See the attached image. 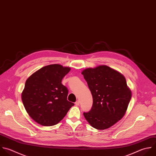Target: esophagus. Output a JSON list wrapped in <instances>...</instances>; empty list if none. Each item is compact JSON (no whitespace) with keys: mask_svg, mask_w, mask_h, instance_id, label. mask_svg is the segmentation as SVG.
<instances>
[{"mask_svg":"<svg viewBox=\"0 0 156 156\" xmlns=\"http://www.w3.org/2000/svg\"><path fill=\"white\" fill-rule=\"evenodd\" d=\"M75 104L76 105H79V104H80V101H77L76 102H75Z\"/></svg>","mask_w":156,"mask_h":156,"instance_id":"obj_1","label":"esophagus"}]
</instances>
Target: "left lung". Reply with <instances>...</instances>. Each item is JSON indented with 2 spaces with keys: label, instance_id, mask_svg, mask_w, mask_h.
Instances as JSON below:
<instances>
[{
  "label": "left lung",
  "instance_id": "obj_1",
  "mask_svg": "<svg viewBox=\"0 0 156 156\" xmlns=\"http://www.w3.org/2000/svg\"><path fill=\"white\" fill-rule=\"evenodd\" d=\"M93 96L91 110L83 112L90 124L106 129L124 115L131 99L125 77L107 66L88 68L82 73Z\"/></svg>",
  "mask_w": 156,
  "mask_h": 156
}]
</instances>
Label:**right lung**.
I'll return each instance as SVG.
<instances>
[{
    "mask_svg": "<svg viewBox=\"0 0 156 156\" xmlns=\"http://www.w3.org/2000/svg\"><path fill=\"white\" fill-rule=\"evenodd\" d=\"M70 68L50 65L40 69L26 80L22 93L24 106L38 124L51 126L58 123L74 103L67 100L68 90L62 83Z\"/></svg>",
    "mask_w": 156,
    "mask_h": 156,
    "instance_id": "1",
    "label": "right lung"
}]
</instances>
